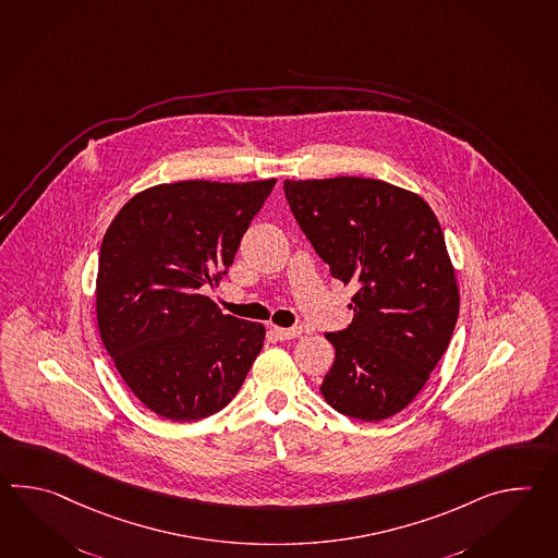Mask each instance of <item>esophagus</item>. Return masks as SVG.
I'll return each instance as SVG.
<instances>
[{
    "label": "esophagus",
    "instance_id": "1",
    "mask_svg": "<svg viewBox=\"0 0 558 558\" xmlns=\"http://www.w3.org/2000/svg\"><path fill=\"white\" fill-rule=\"evenodd\" d=\"M272 335L278 338V340H292V338H296V336L302 335V328H278V326H274Z\"/></svg>",
    "mask_w": 558,
    "mask_h": 558
}]
</instances>
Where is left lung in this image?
<instances>
[{"label":"left lung","instance_id":"1","mask_svg":"<svg viewBox=\"0 0 558 558\" xmlns=\"http://www.w3.org/2000/svg\"><path fill=\"white\" fill-rule=\"evenodd\" d=\"M288 206L330 274L356 286L324 376L340 414L378 422L407 409L442 359L459 318L445 234L416 194L371 178L286 180Z\"/></svg>","mask_w":558,"mask_h":558}]
</instances>
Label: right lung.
Instances as JSON below:
<instances>
[{"mask_svg": "<svg viewBox=\"0 0 558 558\" xmlns=\"http://www.w3.org/2000/svg\"><path fill=\"white\" fill-rule=\"evenodd\" d=\"M276 180H187L140 192L99 248L101 342L125 385L168 421L222 410L260 354L262 324L223 316L202 288L228 274Z\"/></svg>", "mask_w": 558, "mask_h": 558, "instance_id": "right-lung-1", "label": "right lung"}]
</instances>
